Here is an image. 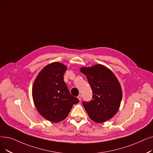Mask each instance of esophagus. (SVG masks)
<instances>
[{"label":"esophagus","instance_id":"34e87169","mask_svg":"<svg viewBox=\"0 0 153 153\" xmlns=\"http://www.w3.org/2000/svg\"><path fill=\"white\" fill-rule=\"evenodd\" d=\"M77 98L79 99V100L81 101V98H82V96H81V95H79V96H77Z\"/></svg>","mask_w":153,"mask_h":153}]
</instances>
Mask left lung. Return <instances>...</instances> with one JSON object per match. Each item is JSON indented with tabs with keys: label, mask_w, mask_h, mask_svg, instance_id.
I'll list each match as a JSON object with an SVG mask.
<instances>
[{
	"label": "left lung",
	"mask_w": 153,
	"mask_h": 153,
	"mask_svg": "<svg viewBox=\"0 0 153 153\" xmlns=\"http://www.w3.org/2000/svg\"><path fill=\"white\" fill-rule=\"evenodd\" d=\"M92 91V98L82 105L89 117L97 123H104L113 117L119 110L122 100V89L116 76L101 64L82 68Z\"/></svg>",
	"instance_id": "1"
}]
</instances>
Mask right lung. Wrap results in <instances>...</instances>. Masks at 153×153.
<instances>
[{
    "instance_id": "add662e5",
    "label": "right lung",
    "mask_w": 153,
    "mask_h": 153,
    "mask_svg": "<svg viewBox=\"0 0 153 153\" xmlns=\"http://www.w3.org/2000/svg\"><path fill=\"white\" fill-rule=\"evenodd\" d=\"M67 67L60 62L47 65L39 73L32 87L36 107L47 120L58 123L68 116L72 106L79 102L72 96L64 81Z\"/></svg>"
}]
</instances>
